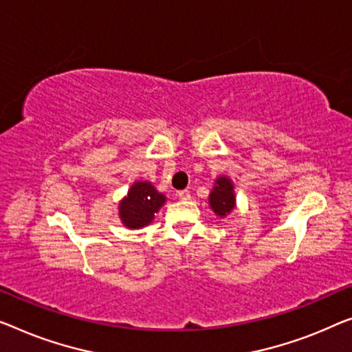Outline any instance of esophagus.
I'll return each instance as SVG.
<instances>
[{"mask_svg": "<svg viewBox=\"0 0 352 352\" xmlns=\"http://www.w3.org/2000/svg\"><path fill=\"white\" fill-rule=\"evenodd\" d=\"M177 196L180 197L182 201H190V199H191V192L188 191V190H183V191H178Z\"/></svg>", "mask_w": 352, "mask_h": 352, "instance_id": "obj_1", "label": "esophagus"}]
</instances>
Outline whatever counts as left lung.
Segmentation results:
<instances>
[{
	"mask_svg": "<svg viewBox=\"0 0 352 352\" xmlns=\"http://www.w3.org/2000/svg\"><path fill=\"white\" fill-rule=\"evenodd\" d=\"M208 206L218 218H226L237 207L234 182L228 175L214 178L213 188L208 194Z\"/></svg>",
	"mask_w": 352,
	"mask_h": 352,
	"instance_id": "left-lung-1",
	"label": "left lung"
}]
</instances>
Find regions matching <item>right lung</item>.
Masks as SVG:
<instances>
[{"mask_svg":"<svg viewBox=\"0 0 352 352\" xmlns=\"http://www.w3.org/2000/svg\"><path fill=\"white\" fill-rule=\"evenodd\" d=\"M166 201V194L156 190L151 182H134L128 194L118 202L120 221L126 229L131 230L148 226Z\"/></svg>","mask_w":352,"mask_h":352,"instance_id":"obj_1","label":"right lung"}]
</instances>
